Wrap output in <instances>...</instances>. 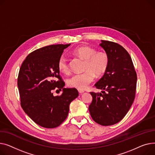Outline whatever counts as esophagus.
<instances>
[{"instance_id":"34e87169","label":"esophagus","mask_w":155,"mask_h":155,"mask_svg":"<svg viewBox=\"0 0 155 155\" xmlns=\"http://www.w3.org/2000/svg\"><path fill=\"white\" fill-rule=\"evenodd\" d=\"M78 92H79L80 94H82V93H84V91L83 89H78Z\"/></svg>"}]
</instances>
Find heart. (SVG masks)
Here are the masks:
<instances>
[{"instance_id": "obj_1", "label": "heart", "mask_w": 155, "mask_h": 155, "mask_svg": "<svg viewBox=\"0 0 155 155\" xmlns=\"http://www.w3.org/2000/svg\"><path fill=\"white\" fill-rule=\"evenodd\" d=\"M73 54L85 60L84 69L81 73H76L67 79V84L71 87L84 89L91 83L97 76H101L106 72L109 65V56L104 51H96L89 46H81L75 49ZM60 72L67 74L69 72L68 57L62 54L58 61Z\"/></svg>"}]
</instances>
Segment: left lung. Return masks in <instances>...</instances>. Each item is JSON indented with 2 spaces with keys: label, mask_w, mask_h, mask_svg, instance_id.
Listing matches in <instances>:
<instances>
[{
  "label": "left lung",
  "mask_w": 155,
  "mask_h": 155,
  "mask_svg": "<svg viewBox=\"0 0 155 155\" xmlns=\"http://www.w3.org/2000/svg\"><path fill=\"white\" fill-rule=\"evenodd\" d=\"M109 56V65L95 84L101 93L91 92L89 111L93 120L102 126L120 122L128 112L135 97L137 76L129 53L117 43L101 41L99 44Z\"/></svg>",
  "instance_id": "left-lung-1"
}]
</instances>
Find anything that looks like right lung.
<instances>
[{
	"label": "right lung",
	"instance_id": "obj_1",
	"mask_svg": "<svg viewBox=\"0 0 155 155\" xmlns=\"http://www.w3.org/2000/svg\"><path fill=\"white\" fill-rule=\"evenodd\" d=\"M70 45H50L35 50L26 57L19 70L17 86L21 107L44 128L59 126L66 119L70 103L79 95L76 88L64 87L58 68L59 57ZM54 89H62V94L54 97Z\"/></svg>",
	"mask_w": 155,
	"mask_h": 155
}]
</instances>
